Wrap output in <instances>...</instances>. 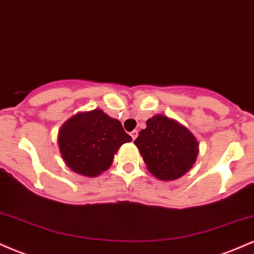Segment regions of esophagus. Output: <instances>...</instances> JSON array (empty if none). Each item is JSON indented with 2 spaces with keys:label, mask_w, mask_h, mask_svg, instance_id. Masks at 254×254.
Instances as JSON below:
<instances>
[{
  "label": "esophagus",
  "mask_w": 254,
  "mask_h": 254,
  "mask_svg": "<svg viewBox=\"0 0 254 254\" xmlns=\"http://www.w3.org/2000/svg\"><path fill=\"white\" fill-rule=\"evenodd\" d=\"M130 136L132 137V139H136V138H137V136H138V131H137V130L131 131V132H130Z\"/></svg>",
  "instance_id": "34e87169"
}]
</instances>
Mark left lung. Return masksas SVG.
<instances>
[{
  "label": "left lung",
  "instance_id": "8db88e82",
  "mask_svg": "<svg viewBox=\"0 0 254 254\" xmlns=\"http://www.w3.org/2000/svg\"><path fill=\"white\" fill-rule=\"evenodd\" d=\"M135 144L148 171L161 180H174L196 161L198 142L185 127L165 116H154L139 131Z\"/></svg>",
  "mask_w": 254,
  "mask_h": 254
}]
</instances>
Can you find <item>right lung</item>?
Instances as JSON below:
<instances>
[{"instance_id":"right-lung-1","label":"right lung","mask_w":254,"mask_h":254,"mask_svg":"<svg viewBox=\"0 0 254 254\" xmlns=\"http://www.w3.org/2000/svg\"><path fill=\"white\" fill-rule=\"evenodd\" d=\"M131 139L118 119L94 110L77 113L65 122L61 127L58 144L71 171L97 177L110 167L119 147Z\"/></svg>"}]
</instances>
